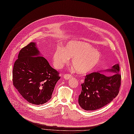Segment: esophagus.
Returning <instances> with one entry per match:
<instances>
[{
    "label": "esophagus",
    "instance_id": "34e87169",
    "mask_svg": "<svg viewBox=\"0 0 134 134\" xmlns=\"http://www.w3.org/2000/svg\"><path fill=\"white\" fill-rule=\"evenodd\" d=\"M72 77L71 75H69V74H65L64 76V78L65 80H69V79H70Z\"/></svg>",
    "mask_w": 134,
    "mask_h": 134
}]
</instances>
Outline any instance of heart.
Listing matches in <instances>:
<instances>
[{
  "mask_svg": "<svg viewBox=\"0 0 134 134\" xmlns=\"http://www.w3.org/2000/svg\"><path fill=\"white\" fill-rule=\"evenodd\" d=\"M71 58V65L80 74L92 72L100 64L101 53L87 42L72 41L65 48L57 47L53 55V63L56 69H60Z\"/></svg>",
  "mask_w": 134,
  "mask_h": 134,
  "instance_id": "1",
  "label": "heart"
}]
</instances>
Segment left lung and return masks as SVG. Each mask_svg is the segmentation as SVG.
I'll use <instances>...</instances> for the list:
<instances>
[{
    "label": "left lung",
    "mask_w": 134,
    "mask_h": 134,
    "mask_svg": "<svg viewBox=\"0 0 134 134\" xmlns=\"http://www.w3.org/2000/svg\"><path fill=\"white\" fill-rule=\"evenodd\" d=\"M119 71V64H116L111 69L86 75L79 97L81 107L86 111L96 110L111 103L119 93L121 81ZM102 72L112 75H105Z\"/></svg>",
    "instance_id": "8db88e82"
}]
</instances>
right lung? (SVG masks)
I'll list each match as a JSON object with an SVG mask.
<instances>
[{
	"mask_svg": "<svg viewBox=\"0 0 134 134\" xmlns=\"http://www.w3.org/2000/svg\"><path fill=\"white\" fill-rule=\"evenodd\" d=\"M12 77L18 92L34 105L43 104L51 99L60 78L58 71L41 55L35 42L21 49L14 64Z\"/></svg>",
	"mask_w": 134,
	"mask_h": 134,
	"instance_id": "obj_1",
	"label": "right lung"
}]
</instances>
